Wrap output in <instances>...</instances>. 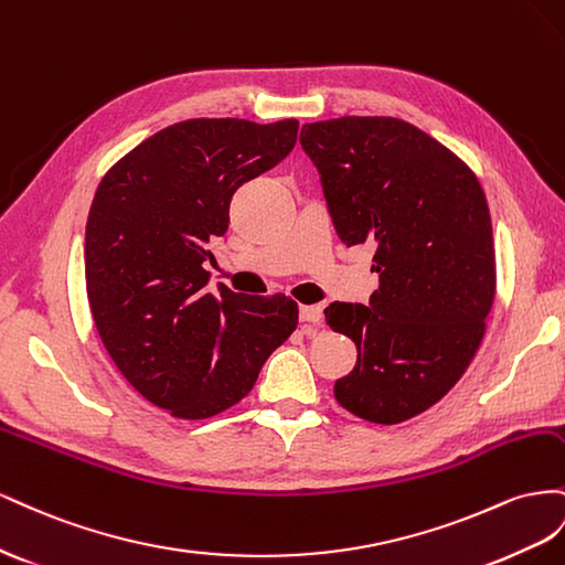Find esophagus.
<instances>
[{"instance_id":"1","label":"esophagus","mask_w":565,"mask_h":565,"mask_svg":"<svg viewBox=\"0 0 565 565\" xmlns=\"http://www.w3.org/2000/svg\"><path fill=\"white\" fill-rule=\"evenodd\" d=\"M300 321L302 324L319 327L321 321H324V310H321L319 305H300Z\"/></svg>"}]
</instances>
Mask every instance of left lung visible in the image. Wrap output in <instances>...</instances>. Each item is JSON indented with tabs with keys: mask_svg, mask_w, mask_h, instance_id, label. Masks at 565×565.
<instances>
[{
	"mask_svg": "<svg viewBox=\"0 0 565 565\" xmlns=\"http://www.w3.org/2000/svg\"><path fill=\"white\" fill-rule=\"evenodd\" d=\"M300 143L343 244H376L369 305L324 310L358 345L333 395L364 422L402 424L455 388L486 335L497 288L486 191L457 153L399 118L308 122Z\"/></svg>",
	"mask_w": 565,
	"mask_h": 565,
	"instance_id": "left-lung-1",
	"label": "left lung"
}]
</instances>
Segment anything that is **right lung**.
I'll return each mask as SVG.
<instances>
[{
	"instance_id": "right-lung-1",
	"label": "right lung",
	"mask_w": 565,
	"mask_h": 565,
	"mask_svg": "<svg viewBox=\"0 0 565 565\" xmlns=\"http://www.w3.org/2000/svg\"><path fill=\"white\" fill-rule=\"evenodd\" d=\"M298 120L174 122L122 156L96 186L85 279L96 331L120 374L177 418L234 407L298 327L284 294L205 288L207 244L230 224L234 191L291 153Z\"/></svg>"
}]
</instances>
